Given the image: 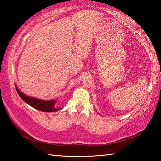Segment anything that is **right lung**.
<instances>
[{"label": "right lung", "mask_w": 161, "mask_h": 161, "mask_svg": "<svg viewBox=\"0 0 161 161\" xmlns=\"http://www.w3.org/2000/svg\"><path fill=\"white\" fill-rule=\"evenodd\" d=\"M16 91H17L19 96L23 99L24 102L28 103L30 106L37 110L44 111V112H54L62 109L61 107H56L57 100L52 99V100H42L37 98L27 96L25 94L20 91L17 86H15Z\"/></svg>", "instance_id": "add662e5"}]
</instances>
